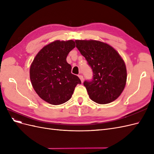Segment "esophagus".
<instances>
[{
  "label": "esophagus",
  "instance_id": "1",
  "mask_svg": "<svg viewBox=\"0 0 154 154\" xmlns=\"http://www.w3.org/2000/svg\"><path fill=\"white\" fill-rule=\"evenodd\" d=\"M78 77L80 78L82 83H83V80H84V78H83V76L82 75V74H80V75H78Z\"/></svg>",
  "mask_w": 154,
  "mask_h": 154
}]
</instances>
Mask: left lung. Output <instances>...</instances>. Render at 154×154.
<instances>
[{"instance_id":"left-lung-1","label":"left lung","mask_w":154,"mask_h":154,"mask_svg":"<svg viewBox=\"0 0 154 154\" xmlns=\"http://www.w3.org/2000/svg\"><path fill=\"white\" fill-rule=\"evenodd\" d=\"M76 47L87 60L93 72L92 80H85L90 98L99 104L116 100L127 82L123 60L112 47L97 40H75Z\"/></svg>"}]
</instances>
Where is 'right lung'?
I'll list each match as a JSON object with an SVG mask.
<instances>
[{
    "mask_svg": "<svg viewBox=\"0 0 154 154\" xmlns=\"http://www.w3.org/2000/svg\"><path fill=\"white\" fill-rule=\"evenodd\" d=\"M75 42L56 40L45 45L36 54L30 67L32 87L42 99L57 105L71 98L81 80L71 73V66L67 62L69 53L75 48Z\"/></svg>",
    "mask_w": 154,
    "mask_h": 154,
    "instance_id": "obj_1",
    "label": "right lung"
}]
</instances>
